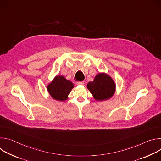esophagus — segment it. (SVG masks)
I'll list each match as a JSON object with an SVG mask.
<instances>
[{"mask_svg": "<svg viewBox=\"0 0 161 161\" xmlns=\"http://www.w3.org/2000/svg\"><path fill=\"white\" fill-rule=\"evenodd\" d=\"M76 84L78 85H83L85 84V82L84 81H78V82H76Z\"/></svg>", "mask_w": 161, "mask_h": 161, "instance_id": "34e87169", "label": "esophagus"}]
</instances>
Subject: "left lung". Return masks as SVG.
Wrapping results in <instances>:
<instances>
[{"label": "left lung", "mask_w": 161, "mask_h": 161, "mask_svg": "<svg viewBox=\"0 0 161 161\" xmlns=\"http://www.w3.org/2000/svg\"><path fill=\"white\" fill-rule=\"evenodd\" d=\"M87 88L96 100L104 101L114 95L116 85L108 75L99 73L96 76L93 81L88 83Z\"/></svg>", "instance_id": "obj_1"}]
</instances>
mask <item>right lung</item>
Instances as JSON below:
<instances>
[{
  "instance_id": "right-lung-1",
  "label": "right lung",
  "mask_w": 161,
  "mask_h": 161,
  "mask_svg": "<svg viewBox=\"0 0 161 161\" xmlns=\"http://www.w3.org/2000/svg\"><path fill=\"white\" fill-rule=\"evenodd\" d=\"M74 88V84L67 80L63 76H56L53 80L48 85L47 90L52 97L57 101H65L68 95Z\"/></svg>"
}]
</instances>
